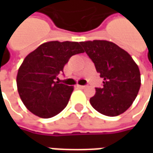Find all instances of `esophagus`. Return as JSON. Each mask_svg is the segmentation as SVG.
<instances>
[{
    "instance_id": "34e87169",
    "label": "esophagus",
    "mask_w": 153,
    "mask_h": 153,
    "mask_svg": "<svg viewBox=\"0 0 153 153\" xmlns=\"http://www.w3.org/2000/svg\"><path fill=\"white\" fill-rule=\"evenodd\" d=\"M76 87H77V88H84L86 86H84V85H79V84H77V85H76Z\"/></svg>"
}]
</instances>
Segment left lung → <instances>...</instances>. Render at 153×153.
Segmentation results:
<instances>
[{"mask_svg": "<svg viewBox=\"0 0 153 153\" xmlns=\"http://www.w3.org/2000/svg\"><path fill=\"white\" fill-rule=\"evenodd\" d=\"M80 44L104 79L102 88H96L94 96L90 98L92 106L108 117L123 113L140 90V73L137 64L128 52L111 42L94 40Z\"/></svg>", "mask_w": 153, "mask_h": 153, "instance_id": "left-lung-1", "label": "left lung"}]
</instances>
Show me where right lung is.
I'll list each match as a JSON object with an SVG mask.
<instances>
[{
	"label": "right lung",
	"mask_w": 153,
	"mask_h": 153,
	"mask_svg": "<svg viewBox=\"0 0 153 153\" xmlns=\"http://www.w3.org/2000/svg\"><path fill=\"white\" fill-rule=\"evenodd\" d=\"M84 53L77 42H44L25 57L17 75L21 100L30 112L42 118L53 117L67 105L73 86L56 82L57 75L71 56Z\"/></svg>",
	"instance_id": "1"
}]
</instances>
